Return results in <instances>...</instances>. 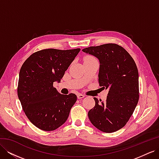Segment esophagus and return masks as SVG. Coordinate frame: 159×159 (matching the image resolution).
<instances>
[{"label":"esophagus","mask_w":159,"mask_h":159,"mask_svg":"<svg viewBox=\"0 0 159 159\" xmlns=\"http://www.w3.org/2000/svg\"><path fill=\"white\" fill-rule=\"evenodd\" d=\"M77 97H78V99H82L85 97V95L81 94V93H78V95H77Z\"/></svg>","instance_id":"1"}]
</instances>
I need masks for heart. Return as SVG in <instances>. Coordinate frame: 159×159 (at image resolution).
Wrapping results in <instances>:
<instances>
[{"instance_id":"heart-1","label":"heart","mask_w":159,"mask_h":159,"mask_svg":"<svg viewBox=\"0 0 159 159\" xmlns=\"http://www.w3.org/2000/svg\"><path fill=\"white\" fill-rule=\"evenodd\" d=\"M95 59V57H93V56H91V55H88V56H86L84 57V61H87V60H94Z\"/></svg>"}]
</instances>
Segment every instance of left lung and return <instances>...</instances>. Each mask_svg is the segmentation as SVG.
<instances>
[{"mask_svg":"<svg viewBox=\"0 0 159 159\" xmlns=\"http://www.w3.org/2000/svg\"><path fill=\"white\" fill-rule=\"evenodd\" d=\"M83 52L98 57L100 67L99 86L108 89L105 102L95 105L89 111L91 123L104 133H113L123 128L133 115L139 98V73L133 57L116 44L90 46Z\"/></svg>","mask_w":159,"mask_h":159,"instance_id":"8db88e82","label":"left lung"}]
</instances>
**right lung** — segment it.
Masks as SVG:
<instances>
[{"instance_id": "right-lung-1", "label": "right lung", "mask_w": 159, "mask_h": 159, "mask_svg": "<svg viewBox=\"0 0 159 159\" xmlns=\"http://www.w3.org/2000/svg\"><path fill=\"white\" fill-rule=\"evenodd\" d=\"M80 51L44 49L33 53L21 67L18 98L28 119L43 131H54L62 125L77 101L76 95L61 94L53 84L60 81Z\"/></svg>"}]
</instances>
